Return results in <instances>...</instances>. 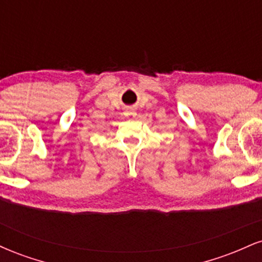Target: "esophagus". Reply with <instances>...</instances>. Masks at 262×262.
I'll return each instance as SVG.
<instances>
[{
    "label": "esophagus",
    "instance_id": "1",
    "mask_svg": "<svg viewBox=\"0 0 262 262\" xmlns=\"http://www.w3.org/2000/svg\"><path fill=\"white\" fill-rule=\"evenodd\" d=\"M124 116L127 117L128 119H134L135 116H137V112H134L133 110H128L124 112Z\"/></svg>",
    "mask_w": 262,
    "mask_h": 262
}]
</instances>
